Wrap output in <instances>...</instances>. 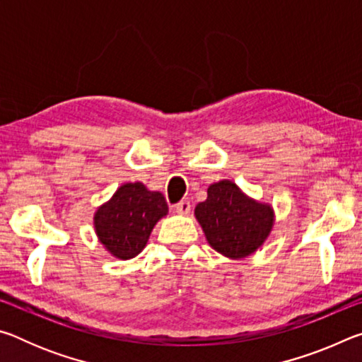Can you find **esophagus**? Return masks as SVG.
I'll return each mask as SVG.
<instances>
[{
  "label": "esophagus",
  "mask_w": 362,
  "mask_h": 362,
  "mask_svg": "<svg viewBox=\"0 0 362 362\" xmlns=\"http://www.w3.org/2000/svg\"><path fill=\"white\" fill-rule=\"evenodd\" d=\"M189 209H192V204H189V201H187V199H182L180 203L175 204V211L182 214V216H187Z\"/></svg>",
  "instance_id": "esophagus-1"
}]
</instances>
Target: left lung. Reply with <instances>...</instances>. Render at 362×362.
Here are the masks:
<instances>
[{"instance_id":"8db88e82","label":"left lung","mask_w":362,"mask_h":362,"mask_svg":"<svg viewBox=\"0 0 362 362\" xmlns=\"http://www.w3.org/2000/svg\"><path fill=\"white\" fill-rule=\"evenodd\" d=\"M194 216L207 243L231 259H243L259 249L273 226L272 207L249 199L230 180L207 188V199L196 206Z\"/></svg>"}]
</instances>
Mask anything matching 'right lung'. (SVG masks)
<instances>
[{"label": "right lung", "instance_id": "obj_1", "mask_svg": "<svg viewBox=\"0 0 362 362\" xmlns=\"http://www.w3.org/2000/svg\"><path fill=\"white\" fill-rule=\"evenodd\" d=\"M168 214V203L159 192H148L142 183H126L95 212V231L100 243L118 259L127 260L142 252L153 226Z\"/></svg>", "mask_w": 362, "mask_h": 362}]
</instances>
